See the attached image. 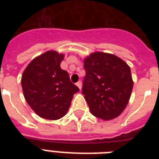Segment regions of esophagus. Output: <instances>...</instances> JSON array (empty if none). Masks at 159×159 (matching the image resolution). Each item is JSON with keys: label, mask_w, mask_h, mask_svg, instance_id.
<instances>
[{"label": "esophagus", "mask_w": 159, "mask_h": 159, "mask_svg": "<svg viewBox=\"0 0 159 159\" xmlns=\"http://www.w3.org/2000/svg\"><path fill=\"white\" fill-rule=\"evenodd\" d=\"M77 86L78 87V88L80 89V91L82 90V82L81 81H79V82H77Z\"/></svg>", "instance_id": "1"}]
</instances>
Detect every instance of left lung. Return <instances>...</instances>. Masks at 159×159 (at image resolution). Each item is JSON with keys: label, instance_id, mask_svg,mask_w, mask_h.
<instances>
[{"label": "left lung", "instance_id": "1", "mask_svg": "<svg viewBox=\"0 0 159 159\" xmlns=\"http://www.w3.org/2000/svg\"><path fill=\"white\" fill-rule=\"evenodd\" d=\"M82 94L91 113L104 120L120 115L133 89L130 67L114 54L96 52L84 59Z\"/></svg>", "mask_w": 159, "mask_h": 159}]
</instances>
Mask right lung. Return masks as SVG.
<instances>
[{"label": "right lung", "mask_w": 159, "mask_h": 159, "mask_svg": "<svg viewBox=\"0 0 159 159\" xmlns=\"http://www.w3.org/2000/svg\"><path fill=\"white\" fill-rule=\"evenodd\" d=\"M64 55L56 51L34 58L24 71L21 86L26 102L41 118L58 120L66 115L79 88L70 81L60 63Z\"/></svg>", "instance_id": "1"}]
</instances>
